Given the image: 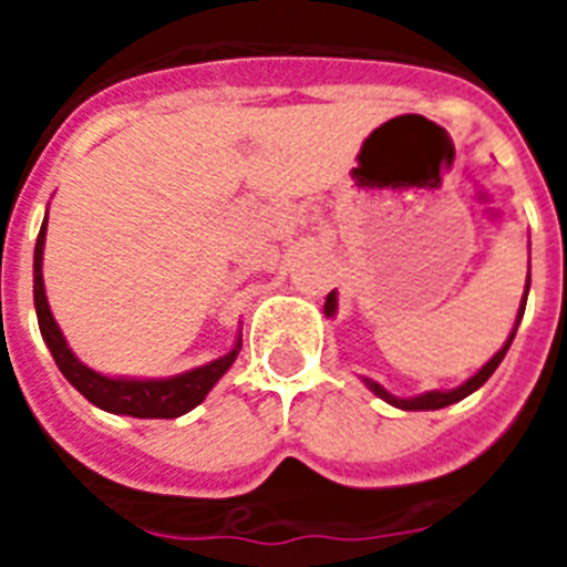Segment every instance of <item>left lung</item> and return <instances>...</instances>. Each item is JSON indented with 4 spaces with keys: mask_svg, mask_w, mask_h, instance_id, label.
<instances>
[{
    "mask_svg": "<svg viewBox=\"0 0 567 567\" xmlns=\"http://www.w3.org/2000/svg\"><path fill=\"white\" fill-rule=\"evenodd\" d=\"M528 289H530V258H528V278H525V292H523V303H519V312H517V323H514V329H511L508 340L503 343V349H499L494 358L488 360V363L480 369L477 374H471L465 383H460L457 389H449V392H440V389H434V392H423L417 394V398H394L392 392H385L383 385L378 383V380L372 378H363V383L372 389L374 394H378L380 400H385L389 405H398V409H403V412H434V409H445V405H452V403H460L463 398H468V394H474L480 389V385L485 383V380L491 378V374L497 372V365L503 363L505 352H508V346L511 340H514V334H517V327H519V320H523V312H525V300H528ZM323 312L332 318L334 312H338V292H329L327 295V303H323Z\"/></svg>",
    "mask_w": 567,
    "mask_h": 567,
    "instance_id": "1",
    "label": "left lung"
}]
</instances>
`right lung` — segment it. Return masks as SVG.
Wrapping results in <instances>:
<instances>
[{
  "label": "right lung",
  "mask_w": 567,
  "mask_h": 567,
  "mask_svg": "<svg viewBox=\"0 0 567 567\" xmlns=\"http://www.w3.org/2000/svg\"><path fill=\"white\" fill-rule=\"evenodd\" d=\"M44 235H48V215H44V224L39 229L37 249H33V303H37L39 332H42L50 354L56 360L59 372L70 380V385L76 392H82L90 403L99 405V409H104L110 414L169 420L193 412L195 405L207 398L209 389L227 374L229 365L235 363V358L240 352V334L224 358L209 360V363L198 365V369H189L184 374H175V378H107V374L90 369V365H84L73 354V349L64 340L62 329H59L56 318L50 312L42 278Z\"/></svg>",
  "instance_id": "1"
}]
</instances>
